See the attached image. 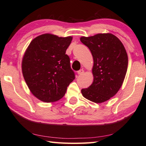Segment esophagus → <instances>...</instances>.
<instances>
[{"instance_id":"esophagus-1","label":"esophagus","mask_w":146,"mask_h":146,"mask_svg":"<svg viewBox=\"0 0 146 146\" xmlns=\"http://www.w3.org/2000/svg\"><path fill=\"white\" fill-rule=\"evenodd\" d=\"M77 72H78V74H82L84 73V70L83 69H81V70H78Z\"/></svg>"}]
</instances>
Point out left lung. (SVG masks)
<instances>
[{"mask_svg":"<svg viewBox=\"0 0 146 146\" xmlns=\"http://www.w3.org/2000/svg\"><path fill=\"white\" fill-rule=\"evenodd\" d=\"M93 58V82L81 90L82 96L95 103H102L116 94L125 78L128 55L124 46L111 34H98L82 37Z\"/></svg>","mask_w":146,"mask_h":146,"instance_id":"left-lung-1","label":"left lung"}]
</instances>
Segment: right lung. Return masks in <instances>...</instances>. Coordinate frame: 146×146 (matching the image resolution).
Instances as JSON below:
<instances>
[{"label":"right lung","instance_id":"add662e5","mask_svg":"<svg viewBox=\"0 0 146 146\" xmlns=\"http://www.w3.org/2000/svg\"><path fill=\"white\" fill-rule=\"evenodd\" d=\"M72 37H59L45 34L35 37L27 48L22 60V72L30 92L44 102L64 97L75 79L66 54Z\"/></svg>","mask_w":146,"mask_h":146}]
</instances>
